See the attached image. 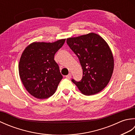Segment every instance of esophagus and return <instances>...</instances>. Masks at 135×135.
I'll list each match as a JSON object with an SVG mask.
<instances>
[{
  "mask_svg": "<svg viewBox=\"0 0 135 135\" xmlns=\"http://www.w3.org/2000/svg\"><path fill=\"white\" fill-rule=\"evenodd\" d=\"M71 76H72V74H68V75H67V76H66V78H67L68 79H71Z\"/></svg>",
  "mask_w": 135,
  "mask_h": 135,
  "instance_id": "34e87169",
  "label": "esophagus"
}]
</instances>
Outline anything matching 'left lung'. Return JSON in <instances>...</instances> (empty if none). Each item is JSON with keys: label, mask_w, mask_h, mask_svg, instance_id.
Returning a JSON list of instances; mask_svg holds the SVG:
<instances>
[{"label": "left lung", "mask_w": 135, "mask_h": 135, "mask_svg": "<svg viewBox=\"0 0 135 135\" xmlns=\"http://www.w3.org/2000/svg\"><path fill=\"white\" fill-rule=\"evenodd\" d=\"M67 44L83 70L81 81H71L85 95L98 93L107 85L114 70V57L107 42L97 34L89 33L68 38Z\"/></svg>", "instance_id": "left-lung-1"}]
</instances>
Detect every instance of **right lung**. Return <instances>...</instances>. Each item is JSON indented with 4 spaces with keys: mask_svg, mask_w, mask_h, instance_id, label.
<instances>
[{
    "mask_svg": "<svg viewBox=\"0 0 135 135\" xmlns=\"http://www.w3.org/2000/svg\"><path fill=\"white\" fill-rule=\"evenodd\" d=\"M65 41L64 39L52 43L33 42L22 53L20 77L28 93L37 99L52 96L62 79L54 57Z\"/></svg>",
    "mask_w": 135,
    "mask_h": 135,
    "instance_id": "add662e5",
    "label": "right lung"
}]
</instances>
